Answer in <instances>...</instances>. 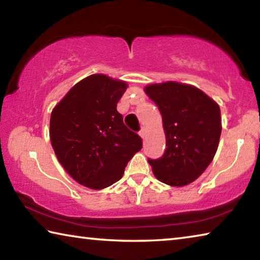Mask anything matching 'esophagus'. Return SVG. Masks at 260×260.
Here are the masks:
<instances>
[{"mask_svg":"<svg viewBox=\"0 0 260 260\" xmlns=\"http://www.w3.org/2000/svg\"><path fill=\"white\" fill-rule=\"evenodd\" d=\"M139 134H140L141 138L144 139V136H146V128H142V129H141Z\"/></svg>","mask_w":260,"mask_h":260,"instance_id":"34e87169","label":"esophagus"}]
</instances>
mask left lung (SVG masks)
<instances>
[{
    "label": "left lung",
    "instance_id": "1",
    "mask_svg": "<svg viewBox=\"0 0 260 260\" xmlns=\"http://www.w3.org/2000/svg\"><path fill=\"white\" fill-rule=\"evenodd\" d=\"M146 94L161 113L166 149L159 159H148L157 180L172 187L191 183L217 152L221 134L218 103L187 83H151Z\"/></svg>",
    "mask_w": 260,
    "mask_h": 260
}]
</instances>
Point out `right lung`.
<instances>
[{
	"instance_id": "1",
	"label": "right lung",
	"mask_w": 260,
	"mask_h": 260,
	"mask_svg": "<svg viewBox=\"0 0 260 260\" xmlns=\"http://www.w3.org/2000/svg\"><path fill=\"white\" fill-rule=\"evenodd\" d=\"M127 82L91 74L76 83L52 109L50 141L57 159L78 183L100 190L124 174L142 140L127 128L117 103Z\"/></svg>"
}]
</instances>
